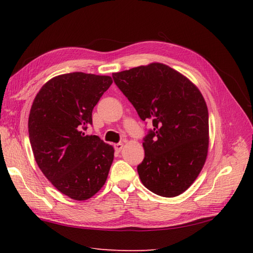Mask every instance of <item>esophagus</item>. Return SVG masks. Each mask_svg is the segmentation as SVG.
I'll return each instance as SVG.
<instances>
[{
    "label": "esophagus",
    "mask_w": 253,
    "mask_h": 253,
    "mask_svg": "<svg viewBox=\"0 0 253 253\" xmlns=\"http://www.w3.org/2000/svg\"><path fill=\"white\" fill-rule=\"evenodd\" d=\"M114 148H115L116 151L120 152L121 150L124 148V143H123V142H118V143H115V144H114Z\"/></svg>",
    "instance_id": "1"
}]
</instances>
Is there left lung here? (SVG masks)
Here are the masks:
<instances>
[{"label":"left lung","mask_w":253,"mask_h":253,"mask_svg":"<svg viewBox=\"0 0 253 253\" xmlns=\"http://www.w3.org/2000/svg\"><path fill=\"white\" fill-rule=\"evenodd\" d=\"M113 79L153 130L138 165L143 186L161 197L181 195L200 174L209 150V113L200 90L162 63L113 74Z\"/></svg>","instance_id":"1"}]
</instances>
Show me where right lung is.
I'll list each match as a JSON object with an SVG mask.
<instances>
[{"label": "right lung", "instance_id": "1", "mask_svg": "<svg viewBox=\"0 0 253 253\" xmlns=\"http://www.w3.org/2000/svg\"><path fill=\"white\" fill-rule=\"evenodd\" d=\"M112 83L110 76L82 72L58 75L42 85L31 105L28 131L36 162L51 184L74 200L93 197L114 160V148L84 131Z\"/></svg>", "mask_w": 253, "mask_h": 253}]
</instances>
